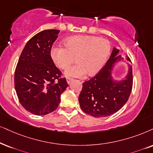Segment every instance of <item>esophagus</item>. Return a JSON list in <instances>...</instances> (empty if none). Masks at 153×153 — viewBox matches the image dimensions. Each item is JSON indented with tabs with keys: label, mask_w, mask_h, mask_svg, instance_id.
<instances>
[{
	"label": "esophagus",
	"mask_w": 153,
	"mask_h": 153,
	"mask_svg": "<svg viewBox=\"0 0 153 153\" xmlns=\"http://www.w3.org/2000/svg\"><path fill=\"white\" fill-rule=\"evenodd\" d=\"M72 80H73L72 78H66V81H67L68 84H70V83L71 82V81H72Z\"/></svg>",
	"instance_id": "esophagus-1"
}]
</instances>
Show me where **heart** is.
<instances>
[{"mask_svg":"<svg viewBox=\"0 0 153 153\" xmlns=\"http://www.w3.org/2000/svg\"><path fill=\"white\" fill-rule=\"evenodd\" d=\"M65 46H53L51 56L54 63L61 69H65L74 62V65L65 71V76L82 78L97 73L107 62L111 46L106 39L95 36L76 35L68 37Z\"/></svg>","mask_w":153,"mask_h":153,"instance_id":"b5f03b06","label":"heart"}]
</instances>
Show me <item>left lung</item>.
Listing matches in <instances>:
<instances>
[{
    "label": "left lung",
    "mask_w": 153,
    "mask_h": 153,
    "mask_svg": "<svg viewBox=\"0 0 153 153\" xmlns=\"http://www.w3.org/2000/svg\"><path fill=\"white\" fill-rule=\"evenodd\" d=\"M119 50L114 48L109 59L94 78L82 83L78 101L85 113L96 118L106 117L116 113L128 101L133 86L132 66L128 57L125 62L128 65V72L123 79H114L112 72L114 66L121 60L117 55Z\"/></svg>",
    "instance_id": "left-lung-1"
}]
</instances>
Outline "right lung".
Returning <instances> with one entry per match:
<instances>
[{
	"label": "right lung",
	"mask_w": 153,
	"mask_h": 153,
	"mask_svg": "<svg viewBox=\"0 0 153 153\" xmlns=\"http://www.w3.org/2000/svg\"><path fill=\"white\" fill-rule=\"evenodd\" d=\"M60 30L39 32L26 44L15 72V89L21 105L32 114L42 116L55 111L68 85L61 78L51 49Z\"/></svg>",
	"instance_id": "right-lung-1"
}]
</instances>
